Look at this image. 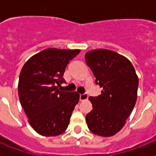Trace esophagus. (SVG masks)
Listing matches in <instances>:
<instances>
[{
    "mask_svg": "<svg viewBox=\"0 0 156 156\" xmlns=\"http://www.w3.org/2000/svg\"><path fill=\"white\" fill-rule=\"evenodd\" d=\"M88 99V95L87 94H83V95H80L79 96V100L80 101H83V100H86Z\"/></svg>",
    "mask_w": 156,
    "mask_h": 156,
    "instance_id": "1",
    "label": "esophagus"
}]
</instances>
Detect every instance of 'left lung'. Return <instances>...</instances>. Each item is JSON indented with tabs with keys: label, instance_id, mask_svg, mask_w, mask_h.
Here are the masks:
<instances>
[{
	"label": "left lung",
	"instance_id": "left-lung-1",
	"mask_svg": "<svg viewBox=\"0 0 156 156\" xmlns=\"http://www.w3.org/2000/svg\"><path fill=\"white\" fill-rule=\"evenodd\" d=\"M85 61L95 83L103 88L98 97H89L93 108L86 116L88 129L96 135L113 136L125 126L135 105L138 75L126 56L111 50L89 51Z\"/></svg>",
	"mask_w": 156,
	"mask_h": 156
}]
</instances>
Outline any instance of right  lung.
<instances>
[{"instance_id":"1","label":"right lung","mask_w":156,"mask_h":156,"mask_svg":"<svg viewBox=\"0 0 156 156\" xmlns=\"http://www.w3.org/2000/svg\"><path fill=\"white\" fill-rule=\"evenodd\" d=\"M79 52L47 48L31 56L21 70L19 100L28 122L40 135H60L68 127L79 94L59 90L58 87L65 83L66 67Z\"/></svg>"}]
</instances>
